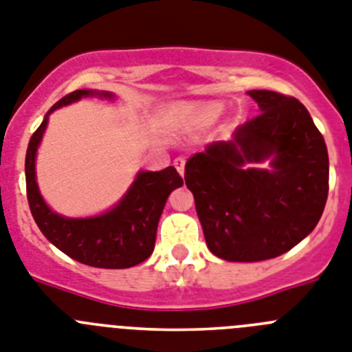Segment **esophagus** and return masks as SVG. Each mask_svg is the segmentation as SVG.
Returning a JSON list of instances; mask_svg holds the SVG:
<instances>
[{"mask_svg":"<svg viewBox=\"0 0 352 352\" xmlns=\"http://www.w3.org/2000/svg\"><path fill=\"white\" fill-rule=\"evenodd\" d=\"M174 167H176L178 173L183 176V173H185V158H183V156H178V158L174 160Z\"/></svg>","mask_w":352,"mask_h":352,"instance_id":"obj_1","label":"esophagus"}]
</instances>
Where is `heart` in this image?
<instances>
[{"label": "heart", "instance_id": "obj_1", "mask_svg": "<svg viewBox=\"0 0 352 352\" xmlns=\"http://www.w3.org/2000/svg\"><path fill=\"white\" fill-rule=\"evenodd\" d=\"M224 112V104L222 103H206L196 108H188L182 112L170 113L165 119V128L170 133H179V131H190L197 128H205V126L213 124L219 117Z\"/></svg>", "mask_w": 352, "mask_h": 352}]
</instances>
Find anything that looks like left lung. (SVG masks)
<instances>
[{"instance_id":"8db88e82","label":"left lung","mask_w":352,"mask_h":352,"mask_svg":"<svg viewBox=\"0 0 352 352\" xmlns=\"http://www.w3.org/2000/svg\"><path fill=\"white\" fill-rule=\"evenodd\" d=\"M248 94L260 113L185 164L206 245L228 262L290 251L317 226L329 188L326 142L305 104L272 90ZM263 161L269 170L250 165Z\"/></svg>"}]
</instances>
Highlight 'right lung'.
Segmentation results:
<instances>
[{
	"label": "right lung",
	"mask_w": 352,
	"mask_h": 352,
	"mask_svg": "<svg viewBox=\"0 0 352 352\" xmlns=\"http://www.w3.org/2000/svg\"><path fill=\"white\" fill-rule=\"evenodd\" d=\"M92 96L113 99L112 92L107 90H74L51 107L42 124L32 135L25 162L28 205L42 235L62 253L90 267L128 269L151 256L156 228L164 212L165 201L174 188L183 185L178 170L174 167L156 173L139 170L131 187L113 208L94 217L82 219L64 217L53 212L41 196L35 176V158L50 121V113L55 112L56 108L67 107L82 98Z\"/></svg>",
	"instance_id": "add662e5"
}]
</instances>
